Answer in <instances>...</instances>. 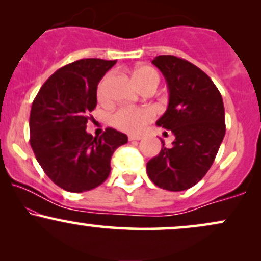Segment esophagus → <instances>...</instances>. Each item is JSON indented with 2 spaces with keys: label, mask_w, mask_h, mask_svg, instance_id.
<instances>
[{
  "label": "esophagus",
  "mask_w": 261,
  "mask_h": 261,
  "mask_svg": "<svg viewBox=\"0 0 261 261\" xmlns=\"http://www.w3.org/2000/svg\"><path fill=\"white\" fill-rule=\"evenodd\" d=\"M141 139H142V137L139 136V135H130V136H128V140L130 141H139Z\"/></svg>",
  "instance_id": "1"
}]
</instances>
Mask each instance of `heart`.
I'll list each match as a JSON object with an SVG mask.
<instances>
[{
    "label": "heart",
    "mask_w": 261,
    "mask_h": 261,
    "mask_svg": "<svg viewBox=\"0 0 261 261\" xmlns=\"http://www.w3.org/2000/svg\"><path fill=\"white\" fill-rule=\"evenodd\" d=\"M134 81L139 88L142 91L143 88L149 86L157 87L160 83V74L154 68L149 66H140L134 71ZM112 74L104 76L98 85L97 97L100 101H107L109 99V93H108V87H109ZM154 118V112L151 108H130L122 107L116 110L112 115V124L119 130L128 134L140 133L152 119Z\"/></svg>",
    "instance_id": "heart-1"
}]
</instances>
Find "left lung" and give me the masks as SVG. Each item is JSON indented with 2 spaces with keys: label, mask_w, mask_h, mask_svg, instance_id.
<instances>
[{
  "label": "left lung",
  "mask_w": 261,
  "mask_h": 261,
  "mask_svg": "<svg viewBox=\"0 0 261 261\" xmlns=\"http://www.w3.org/2000/svg\"><path fill=\"white\" fill-rule=\"evenodd\" d=\"M152 64L163 73L169 104L155 124L175 136L148 161L147 174L153 184L169 191L194 187L211 168L226 134L222 95L197 66L173 55L155 56Z\"/></svg>",
  "instance_id": "8db88e82"
}]
</instances>
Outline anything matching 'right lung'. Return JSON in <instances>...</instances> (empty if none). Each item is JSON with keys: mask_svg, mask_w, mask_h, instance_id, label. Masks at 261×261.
Wrapping results in <instances>:
<instances>
[{"mask_svg": "<svg viewBox=\"0 0 261 261\" xmlns=\"http://www.w3.org/2000/svg\"><path fill=\"white\" fill-rule=\"evenodd\" d=\"M116 60L82 59L59 68L33 100L31 146L45 174L70 193L99 187L110 160L127 136L113 127L93 137L86 125L97 107V86Z\"/></svg>", "mask_w": 261, "mask_h": 261, "instance_id": "right-lung-1", "label": "right lung"}]
</instances>
